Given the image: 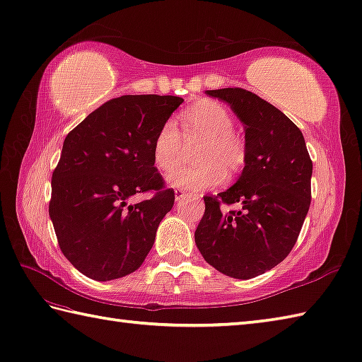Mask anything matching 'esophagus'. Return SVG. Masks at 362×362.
Instances as JSON below:
<instances>
[{"mask_svg":"<svg viewBox=\"0 0 362 362\" xmlns=\"http://www.w3.org/2000/svg\"><path fill=\"white\" fill-rule=\"evenodd\" d=\"M186 194H187V192L184 190V189H175V200L176 202H181Z\"/></svg>","mask_w":362,"mask_h":362,"instance_id":"34e87169","label":"esophagus"}]
</instances>
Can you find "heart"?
I'll use <instances>...</instances> for the list:
<instances>
[{"label": "heart", "mask_w": 362, "mask_h": 362, "mask_svg": "<svg viewBox=\"0 0 362 362\" xmlns=\"http://www.w3.org/2000/svg\"><path fill=\"white\" fill-rule=\"evenodd\" d=\"M184 139L173 122L159 128L153 142V159L160 170L170 173L180 167L187 144L202 140L195 150L197 164L182 167L170 176L176 187L194 190L217 186L225 172L235 175L247 160V145L234 132V120L228 109L216 101L203 100L186 109L181 115Z\"/></svg>", "instance_id": "1"}]
</instances>
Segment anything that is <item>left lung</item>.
Segmentation results:
<instances>
[{
	"mask_svg": "<svg viewBox=\"0 0 362 362\" xmlns=\"http://www.w3.org/2000/svg\"><path fill=\"white\" fill-rule=\"evenodd\" d=\"M206 95L230 105L245 124L247 160L234 186L204 197L195 243L204 261L223 275L250 279L291 253L311 204L313 160L297 124L245 88ZM222 204H239L223 211Z\"/></svg>",
	"mask_w": 362,
	"mask_h": 362,
	"instance_id": "obj_1",
	"label": "left lung"
}]
</instances>
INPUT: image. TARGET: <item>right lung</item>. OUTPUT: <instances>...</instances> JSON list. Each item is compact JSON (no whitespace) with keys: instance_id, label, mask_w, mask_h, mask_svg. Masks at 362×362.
<instances>
[{"instance_id":"right-lung-1","label":"right lung","mask_w":362,"mask_h":362,"mask_svg":"<svg viewBox=\"0 0 362 362\" xmlns=\"http://www.w3.org/2000/svg\"><path fill=\"white\" fill-rule=\"evenodd\" d=\"M184 100L123 95L88 114L64 140L51 178L49 218L64 256L81 274L110 281L137 270L173 208L154 167L153 142ZM153 197L128 205L131 196Z\"/></svg>"}]
</instances>
